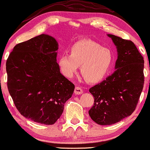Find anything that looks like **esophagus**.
<instances>
[{
	"instance_id": "obj_1",
	"label": "esophagus",
	"mask_w": 150,
	"mask_h": 150,
	"mask_svg": "<svg viewBox=\"0 0 150 150\" xmlns=\"http://www.w3.org/2000/svg\"><path fill=\"white\" fill-rule=\"evenodd\" d=\"M74 93H75V94H76V95L81 94L82 93H83V90H82L80 87H76L74 89Z\"/></svg>"
}]
</instances>
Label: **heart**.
<instances>
[{
  "mask_svg": "<svg viewBox=\"0 0 150 150\" xmlns=\"http://www.w3.org/2000/svg\"><path fill=\"white\" fill-rule=\"evenodd\" d=\"M113 56L110 50L91 41H83L70 48V55L62 54L58 64L62 74L72 78L81 66L82 76L89 83L101 81L112 66Z\"/></svg>",
  "mask_w": 150,
  "mask_h": 150,
  "instance_id": "heart-1",
  "label": "heart"
}]
</instances>
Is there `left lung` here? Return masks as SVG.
Returning <instances> with one entry per match:
<instances>
[{"instance_id":"obj_1","label":"left lung","mask_w":150,"mask_h":150,"mask_svg":"<svg viewBox=\"0 0 150 150\" xmlns=\"http://www.w3.org/2000/svg\"><path fill=\"white\" fill-rule=\"evenodd\" d=\"M117 49L116 71L89 89L94 98L88 114L100 125H110L135 110L144 86V59L132 41L108 34Z\"/></svg>"}]
</instances>
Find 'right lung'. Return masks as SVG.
<instances>
[{
    "mask_svg": "<svg viewBox=\"0 0 150 150\" xmlns=\"http://www.w3.org/2000/svg\"><path fill=\"white\" fill-rule=\"evenodd\" d=\"M58 42L41 34L18 43L6 61L7 86L16 107L24 117L54 125L71 97L74 84L60 72Z\"/></svg>",
    "mask_w": 150,
    "mask_h": 150,
    "instance_id": "add662e5",
    "label": "right lung"
}]
</instances>
